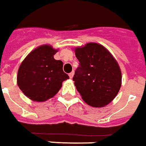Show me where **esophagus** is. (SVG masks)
Returning a JSON list of instances; mask_svg holds the SVG:
<instances>
[{"label": "esophagus", "mask_w": 146, "mask_h": 146, "mask_svg": "<svg viewBox=\"0 0 146 146\" xmlns=\"http://www.w3.org/2000/svg\"><path fill=\"white\" fill-rule=\"evenodd\" d=\"M73 76H74V71H72V72H71V73L69 74V77H70V78H73Z\"/></svg>", "instance_id": "obj_1"}]
</instances>
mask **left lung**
Returning <instances> with one entry per match:
<instances>
[{
    "label": "left lung",
    "mask_w": 146,
    "mask_h": 146,
    "mask_svg": "<svg viewBox=\"0 0 146 146\" xmlns=\"http://www.w3.org/2000/svg\"><path fill=\"white\" fill-rule=\"evenodd\" d=\"M79 61L73 81L82 100L101 108L114 99L122 84V73L114 56L104 46L90 42L75 48Z\"/></svg>",
    "instance_id": "obj_1"
}]
</instances>
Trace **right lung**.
Returning <instances> with one entry per match:
<instances>
[{
  "instance_id": "obj_1",
  "label": "right lung",
  "mask_w": 146,
  "mask_h": 146,
  "mask_svg": "<svg viewBox=\"0 0 146 146\" xmlns=\"http://www.w3.org/2000/svg\"><path fill=\"white\" fill-rule=\"evenodd\" d=\"M57 52L52 45H40L19 66L17 84L32 101L43 102L53 98L62 87V82L69 78L63 71V62L54 59Z\"/></svg>"
}]
</instances>
